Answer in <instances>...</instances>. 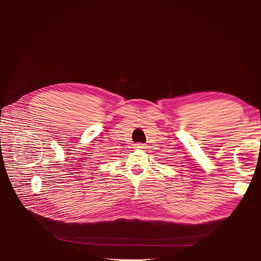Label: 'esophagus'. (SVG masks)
I'll return each mask as SVG.
<instances>
[{"instance_id": "obj_1", "label": "esophagus", "mask_w": 261, "mask_h": 261, "mask_svg": "<svg viewBox=\"0 0 261 261\" xmlns=\"http://www.w3.org/2000/svg\"><path fill=\"white\" fill-rule=\"evenodd\" d=\"M136 148H137V149H144V148H146V147H145L144 144H140V143H139V144L136 145Z\"/></svg>"}]
</instances>
